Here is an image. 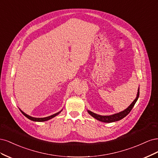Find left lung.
Returning <instances> with one entry per match:
<instances>
[{"instance_id":"8db88e82","label":"left lung","mask_w":158,"mask_h":158,"mask_svg":"<svg viewBox=\"0 0 158 158\" xmlns=\"http://www.w3.org/2000/svg\"><path fill=\"white\" fill-rule=\"evenodd\" d=\"M139 90L140 89H139V88H138L136 98L134 100V102L130 105V106H129L127 109H126L125 111H121L118 113L114 114H113V115H109V116H102V115H99V114H95L90 111H88V113L90 114V115H92L93 117H94L95 118H96L97 120H98L99 121H102V122H104V123H112V122H115V121L121 120V119L123 118L124 117H125L127 114L131 112L134 106L135 105L136 101L138 99V97H139V94H140Z\"/></svg>"}]
</instances>
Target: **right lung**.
Segmentation results:
<instances>
[{"label": "right lung", "mask_w": 158, "mask_h": 158, "mask_svg": "<svg viewBox=\"0 0 158 158\" xmlns=\"http://www.w3.org/2000/svg\"><path fill=\"white\" fill-rule=\"evenodd\" d=\"M20 111L22 112V113L23 114V115H24L25 117H26L27 118L30 119V120H31V121H37V122H43V121H48V120H49V119L55 117V116L57 115V114H59L61 112V111H59V112L56 113H55V114H52V115H51V116H49V117H45V118H35V117H30V116H29V115H27V114H26L25 113H23V112L22 111V110H20Z\"/></svg>", "instance_id": "1"}]
</instances>
